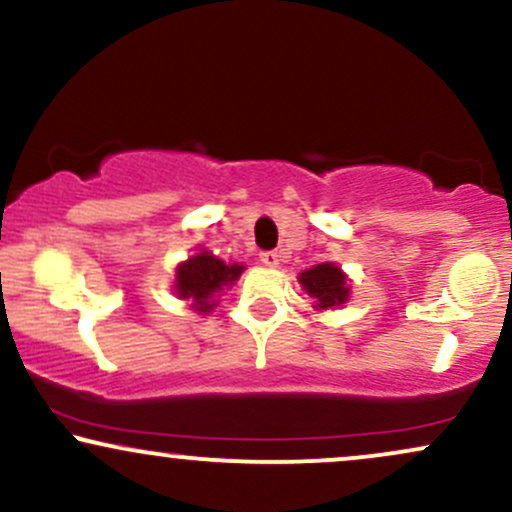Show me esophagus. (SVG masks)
Here are the masks:
<instances>
[{
  "label": "esophagus",
  "mask_w": 512,
  "mask_h": 512,
  "mask_svg": "<svg viewBox=\"0 0 512 512\" xmlns=\"http://www.w3.org/2000/svg\"><path fill=\"white\" fill-rule=\"evenodd\" d=\"M279 252H276V250H267V252H262V255H260V262L264 264V267H279Z\"/></svg>",
  "instance_id": "obj_1"
}]
</instances>
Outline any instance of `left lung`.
<instances>
[{
  "label": "left lung",
  "mask_w": 512,
  "mask_h": 512,
  "mask_svg": "<svg viewBox=\"0 0 512 512\" xmlns=\"http://www.w3.org/2000/svg\"><path fill=\"white\" fill-rule=\"evenodd\" d=\"M303 291H308L310 298H315L317 310L327 308H339L349 301V281H346V274L337 264L325 262L315 264L313 269H305L298 276Z\"/></svg>",
  "instance_id": "obj_1"
}]
</instances>
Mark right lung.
<instances>
[{
  "label": "right lung",
  "mask_w": 512,
  "mask_h": 512,
  "mask_svg": "<svg viewBox=\"0 0 512 512\" xmlns=\"http://www.w3.org/2000/svg\"><path fill=\"white\" fill-rule=\"evenodd\" d=\"M243 264H226L209 250L197 252L190 260L180 262L175 269V293L182 301H192L197 313H211L216 296L233 286L243 274Z\"/></svg>",
  "instance_id": "right-lung-1"
}]
</instances>
